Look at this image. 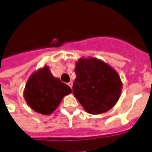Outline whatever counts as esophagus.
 Listing matches in <instances>:
<instances>
[{
    "label": "esophagus",
    "mask_w": 152,
    "mask_h": 152,
    "mask_svg": "<svg viewBox=\"0 0 152 152\" xmlns=\"http://www.w3.org/2000/svg\"><path fill=\"white\" fill-rule=\"evenodd\" d=\"M67 85H68V86H69L70 88H72V85H73L72 81H70V82L68 83V84H67Z\"/></svg>",
    "instance_id": "obj_1"
}]
</instances>
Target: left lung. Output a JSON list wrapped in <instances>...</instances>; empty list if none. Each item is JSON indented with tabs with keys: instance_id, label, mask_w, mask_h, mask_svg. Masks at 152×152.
Segmentation results:
<instances>
[{
	"instance_id": "left-lung-1",
	"label": "left lung",
	"mask_w": 152,
	"mask_h": 152,
	"mask_svg": "<svg viewBox=\"0 0 152 152\" xmlns=\"http://www.w3.org/2000/svg\"><path fill=\"white\" fill-rule=\"evenodd\" d=\"M72 92L89 114H101L112 109L122 89L120 76L112 66L95 58L76 63Z\"/></svg>"
}]
</instances>
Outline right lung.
I'll list each match as a JSON object with an SVG mask.
<instances>
[{
    "mask_svg": "<svg viewBox=\"0 0 152 152\" xmlns=\"http://www.w3.org/2000/svg\"><path fill=\"white\" fill-rule=\"evenodd\" d=\"M72 93L69 86L55 78L47 66L31 75L26 84L24 98L35 112L50 115L58 107L65 95Z\"/></svg>",
    "mask_w": 152,
    "mask_h": 152,
    "instance_id": "right-lung-1",
    "label": "right lung"
}]
</instances>
